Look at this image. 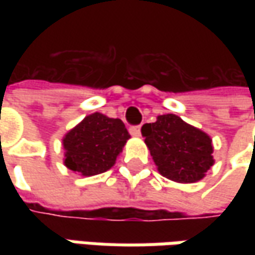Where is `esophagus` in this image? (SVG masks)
I'll return each instance as SVG.
<instances>
[{
  "mask_svg": "<svg viewBox=\"0 0 255 255\" xmlns=\"http://www.w3.org/2000/svg\"><path fill=\"white\" fill-rule=\"evenodd\" d=\"M129 132H130V134L134 136V137H139V136H140V126H130V128H129Z\"/></svg>",
  "mask_w": 255,
  "mask_h": 255,
  "instance_id": "obj_1",
  "label": "esophagus"
}]
</instances>
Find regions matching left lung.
<instances>
[{"instance_id":"8db88e82","label":"left lung","mask_w":255,"mask_h":255,"mask_svg":"<svg viewBox=\"0 0 255 255\" xmlns=\"http://www.w3.org/2000/svg\"><path fill=\"white\" fill-rule=\"evenodd\" d=\"M142 134L159 173L173 181L201 180L214 163L210 136L173 113L144 123Z\"/></svg>"}]
</instances>
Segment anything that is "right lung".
<instances>
[{
  "label": "right lung",
  "instance_id": "1",
  "mask_svg": "<svg viewBox=\"0 0 255 255\" xmlns=\"http://www.w3.org/2000/svg\"><path fill=\"white\" fill-rule=\"evenodd\" d=\"M129 137L121 119L92 113L65 134V166L82 176L109 170Z\"/></svg>",
  "mask_w": 255,
  "mask_h": 255
}]
</instances>
